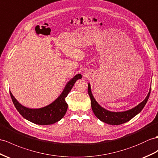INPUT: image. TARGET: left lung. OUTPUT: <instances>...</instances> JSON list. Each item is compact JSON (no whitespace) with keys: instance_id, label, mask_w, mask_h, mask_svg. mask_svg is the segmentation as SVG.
<instances>
[{"instance_id":"left-lung-1","label":"left lung","mask_w":158,"mask_h":158,"mask_svg":"<svg viewBox=\"0 0 158 158\" xmlns=\"http://www.w3.org/2000/svg\"><path fill=\"white\" fill-rule=\"evenodd\" d=\"M88 92L91 100L92 109L93 110L95 116L101 121L106 123L107 124L117 125L125 123L130 121L135 115L141 112L148 101L150 92H151V88H150V90L147 97L145 98L143 102H141L135 108L129 110L124 111V112H110V111L107 110L100 106L97 102L95 101L93 96H92L90 84H88Z\"/></svg>"}]
</instances>
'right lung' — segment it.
Instances as JSON below:
<instances>
[{
	"label": "right lung",
	"mask_w": 158,
	"mask_h": 158,
	"mask_svg": "<svg viewBox=\"0 0 158 158\" xmlns=\"http://www.w3.org/2000/svg\"><path fill=\"white\" fill-rule=\"evenodd\" d=\"M82 78L81 74H77L68 82L62 93L54 102L44 108L32 109L22 106L10 92V97L18 112L25 118L37 125H51L59 121L66 114L68 109V104L66 97L74 86L77 80Z\"/></svg>",
	"instance_id": "right-lung-1"
}]
</instances>
